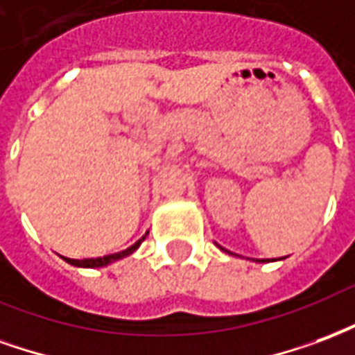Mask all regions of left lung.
Listing matches in <instances>:
<instances>
[{
	"label": "left lung",
	"instance_id": "8db88e82",
	"mask_svg": "<svg viewBox=\"0 0 355 355\" xmlns=\"http://www.w3.org/2000/svg\"><path fill=\"white\" fill-rule=\"evenodd\" d=\"M219 250H221V252H225V253H229V255H234V253H231V252H227V250H225V248H221V245H219ZM257 263H265V259H261V261H257Z\"/></svg>",
	"mask_w": 355,
	"mask_h": 355
}]
</instances>
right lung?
<instances>
[{"instance_id": "add662e5", "label": "right lung", "mask_w": 355, "mask_h": 355, "mask_svg": "<svg viewBox=\"0 0 355 355\" xmlns=\"http://www.w3.org/2000/svg\"><path fill=\"white\" fill-rule=\"evenodd\" d=\"M147 234H149V232H146L144 236L139 238L136 244H132L130 248H126V250H123V252H119V253H111V255H103V257H96V259H68V257H62V259L66 261V263H69V265L81 266V268H102V266H107L111 265V263H115V261H121L124 259V257L132 255V253L138 250L139 244L146 240Z\"/></svg>"}]
</instances>
